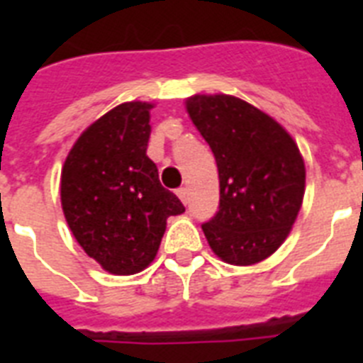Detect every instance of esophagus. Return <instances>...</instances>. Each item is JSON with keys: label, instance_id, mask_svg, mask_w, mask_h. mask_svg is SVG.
I'll return each mask as SVG.
<instances>
[{"label": "esophagus", "instance_id": "34e87169", "mask_svg": "<svg viewBox=\"0 0 363 363\" xmlns=\"http://www.w3.org/2000/svg\"><path fill=\"white\" fill-rule=\"evenodd\" d=\"M177 196L181 198L182 203L188 205V190H186V188H179V190H177Z\"/></svg>", "mask_w": 363, "mask_h": 363}]
</instances>
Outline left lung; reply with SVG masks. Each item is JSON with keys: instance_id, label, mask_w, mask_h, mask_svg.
<instances>
[{"instance_id": "left-lung-1", "label": "left lung", "mask_w": 363, "mask_h": 363, "mask_svg": "<svg viewBox=\"0 0 363 363\" xmlns=\"http://www.w3.org/2000/svg\"><path fill=\"white\" fill-rule=\"evenodd\" d=\"M184 105L218 167L220 207L201 226L209 247L232 265L269 258L303 203L298 145L275 118L235 96L196 94Z\"/></svg>"}]
</instances>
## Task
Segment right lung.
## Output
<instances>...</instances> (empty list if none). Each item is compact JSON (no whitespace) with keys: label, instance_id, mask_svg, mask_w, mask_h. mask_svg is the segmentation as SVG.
<instances>
[{"label":"right lung","instance_id":"1","mask_svg":"<svg viewBox=\"0 0 363 363\" xmlns=\"http://www.w3.org/2000/svg\"><path fill=\"white\" fill-rule=\"evenodd\" d=\"M152 109L148 101L116 105L82 131L62 167L67 226L111 275H135L152 264L167 218L184 213L147 156Z\"/></svg>","mask_w":363,"mask_h":363}]
</instances>
